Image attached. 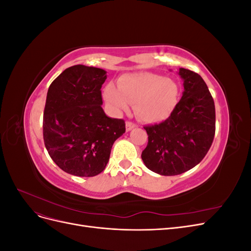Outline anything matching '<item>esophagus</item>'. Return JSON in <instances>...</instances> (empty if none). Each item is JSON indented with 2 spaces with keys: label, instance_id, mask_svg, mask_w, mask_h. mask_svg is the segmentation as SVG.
Here are the masks:
<instances>
[{
  "label": "esophagus",
  "instance_id": "1",
  "mask_svg": "<svg viewBox=\"0 0 251 251\" xmlns=\"http://www.w3.org/2000/svg\"><path fill=\"white\" fill-rule=\"evenodd\" d=\"M135 126H136V124H134L133 121H130V120H127V121H126V131H131L132 128H134Z\"/></svg>",
  "mask_w": 251,
  "mask_h": 251
}]
</instances>
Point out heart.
<instances>
[{
  "label": "heart",
  "instance_id": "b5f03b06",
  "mask_svg": "<svg viewBox=\"0 0 251 251\" xmlns=\"http://www.w3.org/2000/svg\"><path fill=\"white\" fill-rule=\"evenodd\" d=\"M178 95L176 81L148 72L124 75L118 80V88L110 83L103 92L114 112H126L132 103L136 115L147 123L168 118L176 107Z\"/></svg>",
  "mask_w": 251,
  "mask_h": 251
}]
</instances>
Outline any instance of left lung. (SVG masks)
<instances>
[{
	"instance_id": "obj_1",
	"label": "left lung",
	"mask_w": 251,
	"mask_h": 251,
	"mask_svg": "<svg viewBox=\"0 0 251 251\" xmlns=\"http://www.w3.org/2000/svg\"><path fill=\"white\" fill-rule=\"evenodd\" d=\"M184 92L168 119L143 126L149 136L141 158L163 176L183 174L202 161L214 141L216 109L207 85L198 73L180 68Z\"/></svg>"
}]
</instances>
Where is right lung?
Here are the masks:
<instances>
[{"instance_id": "add662e5", "label": "right lung", "mask_w": 251, "mask_h": 251, "mask_svg": "<svg viewBox=\"0 0 251 251\" xmlns=\"http://www.w3.org/2000/svg\"><path fill=\"white\" fill-rule=\"evenodd\" d=\"M100 68H67L48 89L43 118L45 147L64 172L93 177L107 166L113 143L126 132L124 119L105 115Z\"/></svg>"}]
</instances>
